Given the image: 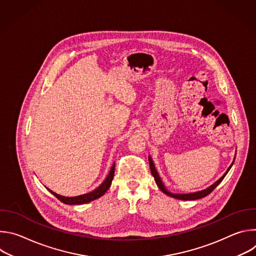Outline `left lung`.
I'll use <instances>...</instances> for the list:
<instances>
[{
    "mask_svg": "<svg viewBox=\"0 0 256 256\" xmlns=\"http://www.w3.org/2000/svg\"><path fill=\"white\" fill-rule=\"evenodd\" d=\"M149 163H150L151 173H152V175H153L154 178H155V181H156V184H157L158 188H159L164 194H166L167 196H172V198H177V200H198V198H204V196H206L208 194H210L218 184H221L222 180H223L224 177L227 175V173L229 172V170L231 169V167H232V165H233V164H232V165L228 168V170L226 171V173H225L220 179H218V181H216L212 186H210V188H208L204 190L198 192H194V194H173L169 192L165 188L164 184H162V181H161V179H160V177H159V175H158V173H157V171H156V169H155V166H154V164H153V161H152V159H151L150 157H149Z\"/></svg>",
    "mask_w": 256,
    "mask_h": 256,
    "instance_id": "1",
    "label": "left lung"
}]
</instances>
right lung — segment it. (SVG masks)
<instances>
[{
  "mask_svg": "<svg viewBox=\"0 0 256 256\" xmlns=\"http://www.w3.org/2000/svg\"><path fill=\"white\" fill-rule=\"evenodd\" d=\"M114 169H116V164L112 165V169H110V172H109L107 178L104 180L103 184L98 188H96L94 192H89V194H83V196H74V198H66V196H62L60 194H54V192H52L50 190H48L58 200H60L62 202L66 204H87V202H90L94 200H97L99 198H101L106 192L107 190L110 188L112 186V179H114Z\"/></svg>",
  "mask_w": 256,
  "mask_h": 256,
  "instance_id": "obj_1",
  "label": "right lung"
}]
</instances>
